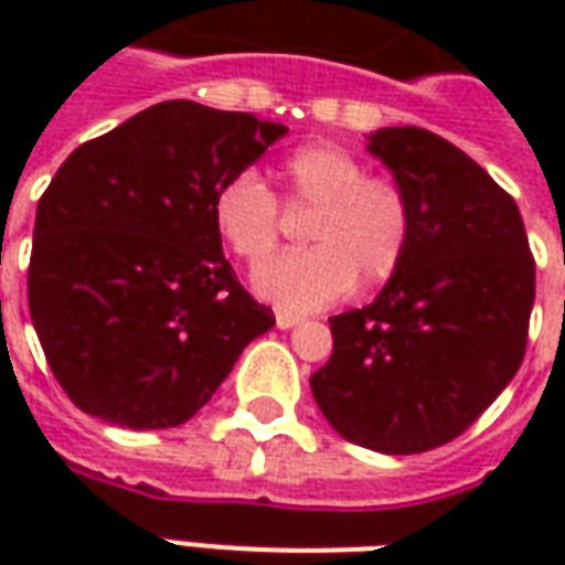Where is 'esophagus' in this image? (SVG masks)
Wrapping results in <instances>:
<instances>
[{
    "instance_id": "obj_1",
    "label": "esophagus",
    "mask_w": 565,
    "mask_h": 565,
    "mask_svg": "<svg viewBox=\"0 0 565 565\" xmlns=\"http://www.w3.org/2000/svg\"><path fill=\"white\" fill-rule=\"evenodd\" d=\"M275 323H278L281 330H290V327H299L302 318H299V315H290V311H275Z\"/></svg>"
}]
</instances>
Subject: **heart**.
I'll return each instance as SVG.
<instances>
[{
	"mask_svg": "<svg viewBox=\"0 0 565 565\" xmlns=\"http://www.w3.org/2000/svg\"><path fill=\"white\" fill-rule=\"evenodd\" d=\"M278 178L287 209H311V245L269 259L254 275L263 299L284 311H315L342 299L354 281L372 290L403 269L415 242V202L393 174H369L356 153L318 141L287 153ZM211 223L235 257L259 266L278 247L284 211L269 184L242 169L214 190Z\"/></svg>",
	"mask_w": 565,
	"mask_h": 565,
	"instance_id": "heart-1",
	"label": "heart"
}]
</instances>
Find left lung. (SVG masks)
<instances>
[{"instance_id":"1","label":"left lung","mask_w":565,"mask_h":565,"mask_svg":"<svg viewBox=\"0 0 565 565\" xmlns=\"http://www.w3.org/2000/svg\"><path fill=\"white\" fill-rule=\"evenodd\" d=\"M369 150L415 202V242L372 306L330 318L311 393L348 441L420 454L466 433L521 369L535 259L518 202L450 141L387 127Z\"/></svg>"}]
</instances>
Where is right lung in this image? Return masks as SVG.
<instances>
[{
	"mask_svg": "<svg viewBox=\"0 0 565 565\" xmlns=\"http://www.w3.org/2000/svg\"><path fill=\"white\" fill-rule=\"evenodd\" d=\"M287 127L172 99L56 169L35 209L32 327L81 412L129 429L190 420L247 342L271 330L211 223L221 181Z\"/></svg>",
	"mask_w": 565,
	"mask_h": 565,
	"instance_id": "1",
	"label": "right lung"
}]
</instances>
